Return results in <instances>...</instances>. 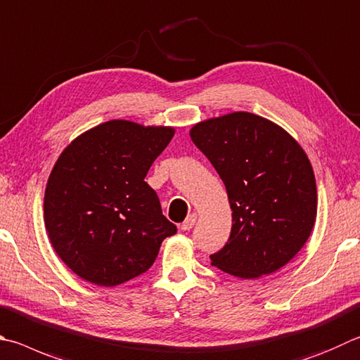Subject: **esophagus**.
I'll return each mask as SVG.
<instances>
[{
    "mask_svg": "<svg viewBox=\"0 0 360 360\" xmlns=\"http://www.w3.org/2000/svg\"><path fill=\"white\" fill-rule=\"evenodd\" d=\"M195 221H197V214H188L187 219L182 221L181 230L182 231H191L192 228H193V225H195Z\"/></svg>",
    "mask_w": 360,
    "mask_h": 360,
    "instance_id": "esophagus-1",
    "label": "esophagus"
}]
</instances>
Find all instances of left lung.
Instances as JSON below:
<instances>
[{"label": "left lung", "mask_w": 360, "mask_h": 360, "mask_svg": "<svg viewBox=\"0 0 360 360\" xmlns=\"http://www.w3.org/2000/svg\"><path fill=\"white\" fill-rule=\"evenodd\" d=\"M192 141L226 187L233 226L211 261L239 278L278 271L304 247L316 219V181L292 136L269 120L236 112L198 122Z\"/></svg>", "instance_id": "1"}]
</instances>
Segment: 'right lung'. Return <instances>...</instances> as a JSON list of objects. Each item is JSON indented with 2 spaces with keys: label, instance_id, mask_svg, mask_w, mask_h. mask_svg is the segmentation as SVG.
<instances>
[{
  "label": "right lung",
  "instance_id": "obj_1",
  "mask_svg": "<svg viewBox=\"0 0 360 360\" xmlns=\"http://www.w3.org/2000/svg\"><path fill=\"white\" fill-rule=\"evenodd\" d=\"M172 127L115 120L88 130L64 149L45 188L50 243L69 269L101 286L146 272L162 240L178 231L145 181L168 146Z\"/></svg>",
  "mask_w": 360,
  "mask_h": 360
}]
</instances>
